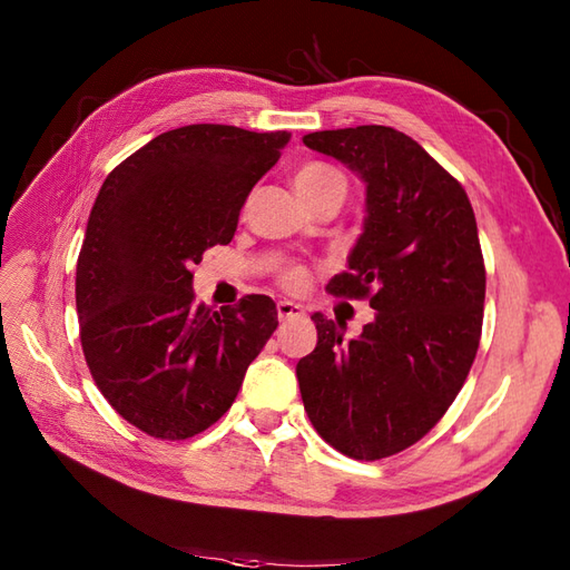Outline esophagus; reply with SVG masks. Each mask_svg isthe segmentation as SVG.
<instances>
[{
    "instance_id": "esophagus-1",
    "label": "esophagus",
    "mask_w": 570,
    "mask_h": 570,
    "mask_svg": "<svg viewBox=\"0 0 570 570\" xmlns=\"http://www.w3.org/2000/svg\"><path fill=\"white\" fill-rule=\"evenodd\" d=\"M276 316L282 323L294 321V318H304V306L294 304V301H278L276 304Z\"/></svg>"
}]
</instances>
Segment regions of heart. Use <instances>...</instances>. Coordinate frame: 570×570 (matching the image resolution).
<instances>
[{
    "label": "heart",
    "mask_w": 570,
    "mask_h": 570,
    "mask_svg": "<svg viewBox=\"0 0 570 570\" xmlns=\"http://www.w3.org/2000/svg\"><path fill=\"white\" fill-rule=\"evenodd\" d=\"M345 176L335 166L323 161H308L294 174V188L298 198L311 203L323 196H345ZM306 282V272L301 266H292L282 274V284L286 288H301Z\"/></svg>",
    "instance_id": "obj_1"
}]
</instances>
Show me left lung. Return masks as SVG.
<instances>
[{"label": "left lung", "instance_id": "left-lung-1", "mask_svg": "<svg viewBox=\"0 0 570 570\" xmlns=\"http://www.w3.org/2000/svg\"><path fill=\"white\" fill-rule=\"evenodd\" d=\"M365 184V223L333 296L377 311L357 337L321 313L318 343L296 377L325 443L355 460L394 455L453 404L475 360L485 264L463 186L404 131L382 125L304 137Z\"/></svg>", "mask_w": 570, "mask_h": 570}]
</instances>
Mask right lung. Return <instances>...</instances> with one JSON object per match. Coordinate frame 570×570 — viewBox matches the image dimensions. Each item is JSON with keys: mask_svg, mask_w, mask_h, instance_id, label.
<instances>
[{"mask_svg": "<svg viewBox=\"0 0 570 570\" xmlns=\"http://www.w3.org/2000/svg\"><path fill=\"white\" fill-rule=\"evenodd\" d=\"M288 139L178 127L119 164L95 198L76 272L82 353L117 414L154 439L213 426L276 331L269 296L196 304L190 269L235 237L249 190Z\"/></svg>", "mask_w": 570, "mask_h": 570, "instance_id": "1", "label": "right lung"}]
</instances>
